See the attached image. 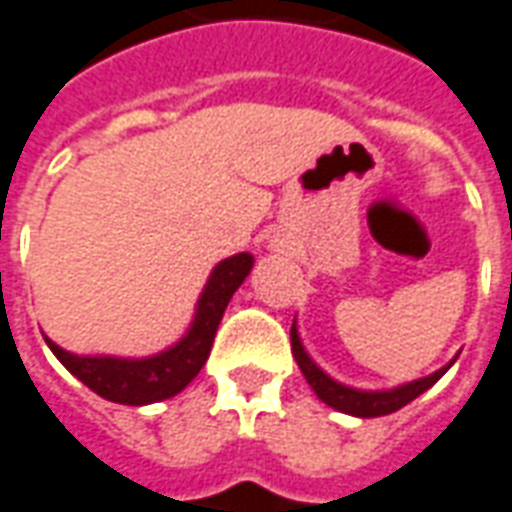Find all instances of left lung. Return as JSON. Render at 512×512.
<instances>
[{
  "mask_svg": "<svg viewBox=\"0 0 512 512\" xmlns=\"http://www.w3.org/2000/svg\"><path fill=\"white\" fill-rule=\"evenodd\" d=\"M292 355H295L303 378L308 380V386L314 389V394H317L325 405H331L333 411L358 416V419H375V416H386V413L400 411L402 405H408V402L416 400V397L424 394L430 386H436L438 380H441V375H444L449 366L455 364V358H458V355H455L447 366H441V369H436V372L427 375V378L411 380V383H402V386H394V389H353V386H344L339 380H333L331 375L306 353V347L300 342V333H297V320L292 322Z\"/></svg>",
  "mask_w": 512,
  "mask_h": 512,
  "instance_id": "8db88e82",
  "label": "left lung"
}]
</instances>
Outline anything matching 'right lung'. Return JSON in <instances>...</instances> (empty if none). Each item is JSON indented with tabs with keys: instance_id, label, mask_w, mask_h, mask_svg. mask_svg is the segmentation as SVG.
Returning a JSON list of instances; mask_svg holds the SVG:
<instances>
[{
	"instance_id": "1",
	"label": "right lung",
	"mask_w": 512,
	"mask_h": 512,
	"mask_svg": "<svg viewBox=\"0 0 512 512\" xmlns=\"http://www.w3.org/2000/svg\"><path fill=\"white\" fill-rule=\"evenodd\" d=\"M250 267H253L250 253H237L215 264L204 292L195 303L190 328L179 342L165 347L162 353L146 355V358L76 355L54 344L49 336H46V344L76 380H82L90 391H96L104 400L121 402V405H151V402L170 400L181 389H187L190 380L204 369L228 300L248 278Z\"/></svg>"
}]
</instances>
